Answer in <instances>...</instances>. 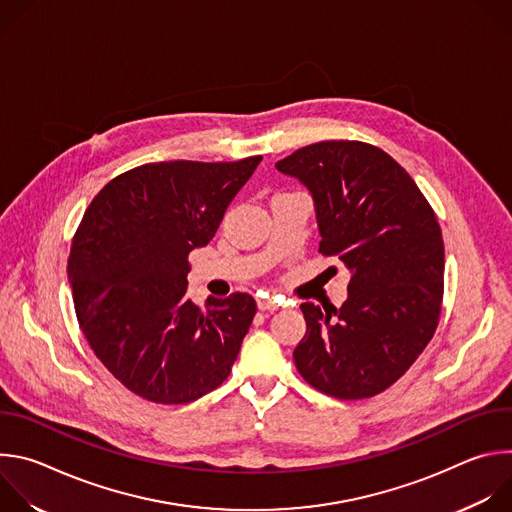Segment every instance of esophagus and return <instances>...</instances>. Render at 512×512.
<instances>
[{
    "mask_svg": "<svg viewBox=\"0 0 512 512\" xmlns=\"http://www.w3.org/2000/svg\"><path fill=\"white\" fill-rule=\"evenodd\" d=\"M257 306H259L261 312H275V310L281 308V304L277 300H271V298H259Z\"/></svg>",
    "mask_w": 512,
    "mask_h": 512,
    "instance_id": "34e87169",
    "label": "esophagus"
}]
</instances>
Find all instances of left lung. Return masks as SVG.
<instances>
[{
	"instance_id": "left-lung-1",
	"label": "left lung",
	"mask_w": 512,
	"mask_h": 512,
	"mask_svg": "<svg viewBox=\"0 0 512 512\" xmlns=\"http://www.w3.org/2000/svg\"><path fill=\"white\" fill-rule=\"evenodd\" d=\"M312 194L320 253L350 273L336 308L302 304L306 334L294 350L300 375L336 399L391 387L423 352L442 312L444 241L411 176L362 141H320L279 160Z\"/></svg>"
}]
</instances>
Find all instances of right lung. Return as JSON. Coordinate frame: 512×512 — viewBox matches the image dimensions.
<instances>
[{
  "instance_id": "add662e5",
  "label": "right lung",
  "mask_w": 512,
  "mask_h": 512,
  "mask_svg": "<svg viewBox=\"0 0 512 512\" xmlns=\"http://www.w3.org/2000/svg\"><path fill=\"white\" fill-rule=\"evenodd\" d=\"M259 162L145 164L85 210L66 267L72 300L93 352L131 393L180 405L229 377L257 304L237 291L198 308L188 255L208 245Z\"/></svg>"
}]
</instances>
